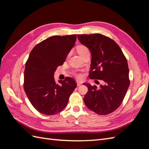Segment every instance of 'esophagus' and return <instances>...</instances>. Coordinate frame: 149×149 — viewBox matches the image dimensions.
Returning a JSON list of instances; mask_svg holds the SVG:
<instances>
[{
	"mask_svg": "<svg viewBox=\"0 0 149 149\" xmlns=\"http://www.w3.org/2000/svg\"><path fill=\"white\" fill-rule=\"evenodd\" d=\"M82 84V83L80 82V81H77V86H81Z\"/></svg>",
	"mask_w": 149,
	"mask_h": 149,
	"instance_id": "obj_1",
	"label": "esophagus"
}]
</instances>
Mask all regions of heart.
I'll return each instance as SVG.
<instances>
[{
    "mask_svg": "<svg viewBox=\"0 0 149 149\" xmlns=\"http://www.w3.org/2000/svg\"><path fill=\"white\" fill-rule=\"evenodd\" d=\"M77 51H78V53L79 54V55L81 56V55H83L84 53L86 52L89 50H88V49L86 47H85L84 45H79L77 48ZM75 75H76V77L78 78H80L82 77V74H81L80 73H75Z\"/></svg>",
    "mask_w": 149,
    "mask_h": 149,
    "instance_id": "heart-1",
    "label": "heart"
}]
</instances>
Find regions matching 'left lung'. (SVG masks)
Listing matches in <instances>:
<instances>
[{
    "label": "left lung",
    "mask_w": 149,
    "mask_h": 149,
    "mask_svg": "<svg viewBox=\"0 0 149 149\" xmlns=\"http://www.w3.org/2000/svg\"><path fill=\"white\" fill-rule=\"evenodd\" d=\"M78 38L91 54L89 78L104 82L100 88L83 83L88 88L85 104L99 115L109 114L120 106L129 86L127 60L118 45L104 35H78Z\"/></svg>",
    "instance_id": "8db88e82"
}]
</instances>
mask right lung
I'll return each mask as SVG.
<instances>
[{
    "mask_svg": "<svg viewBox=\"0 0 149 149\" xmlns=\"http://www.w3.org/2000/svg\"><path fill=\"white\" fill-rule=\"evenodd\" d=\"M76 35L53 36L37 44L25 63L24 88L30 102L39 112L47 116L64 109L76 88L70 77L55 83L54 73L62 65L74 45Z\"/></svg>",
    "mask_w": 149,
    "mask_h": 149,
    "instance_id": "right-lung-1",
    "label": "right lung"
}]
</instances>
